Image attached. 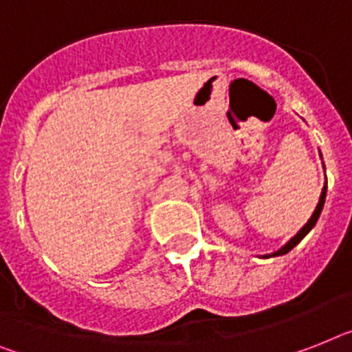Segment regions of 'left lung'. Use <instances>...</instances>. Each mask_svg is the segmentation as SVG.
<instances>
[{
  "instance_id": "1",
  "label": "left lung",
  "mask_w": 352,
  "mask_h": 352,
  "mask_svg": "<svg viewBox=\"0 0 352 352\" xmlns=\"http://www.w3.org/2000/svg\"><path fill=\"white\" fill-rule=\"evenodd\" d=\"M320 158H322V155H320ZM324 170H326V167H324ZM326 194H327V179H326V183H324V187H322L320 199H318V203H316L315 210H313L311 217H309V219H307V223H306V225L302 226L300 230H298L297 234L293 235L292 239L287 241L286 245H284V246H280V248H278L277 252H274V254H266V255H263L264 259H268V257H278V255H284V254H287V252H289V250H293V248H295V246H297L298 243H300V241L304 239V237H306V235L309 234V232L313 230V226L316 225V221H318V217H320V214H322V208H324V203H326Z\"/></svg>"
}]
</instances>
